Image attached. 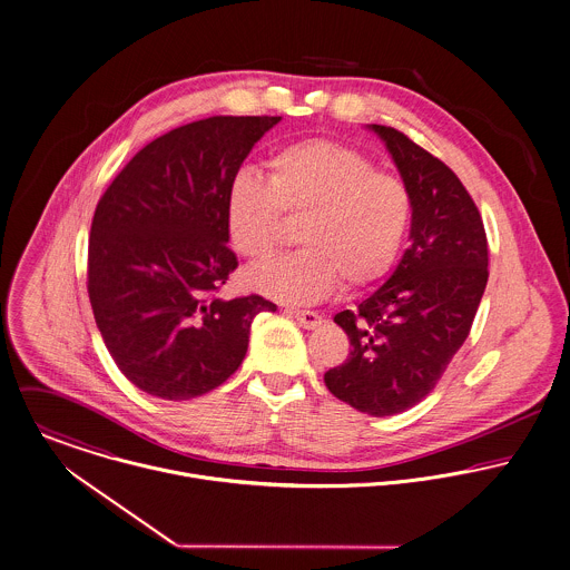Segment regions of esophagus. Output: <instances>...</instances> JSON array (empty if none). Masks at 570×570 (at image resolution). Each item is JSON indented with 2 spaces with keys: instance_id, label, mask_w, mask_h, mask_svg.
<instances>
[{
  "instance_id": "1",
  "label": "esophagus",
  "mask_w": 570,
  "mask_h": 570,
  "mask_svg": "<svg viewBox=\"0 0 570 570\" xmlns=\"http://www.w3.org/2000/svg\"><path fill=\"white\" fill-rule=\"evenodd\" d=\"M289 314L305 330H316V327L323 325V316L318 312H312V309H289Z\"/></svg>"
}]
</instances>
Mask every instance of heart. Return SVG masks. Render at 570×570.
Masks as SVG:
<instances>
[{
  "mask_svg": "<svg viewBox=\"0 0 570 570\" xmlns=\"http://www.w3.org/2000/svg\"><path fill=\"white\" fill-rule=\"evenodd\" d=\"M265 170V179L238 170L227 184L232 247L249 263H265L283 243V216L301 218L296 238L305 247L254 272L249 281L258 292L283 303H312L341 281L356 289L391 269L413 218V194L400 177L332 139L283 146Z\"/></svg>",
  "mask_w": 570,
  "mask_h": 570,
  "instance_id": "1",
  "label": "heart"
}]
</instances>
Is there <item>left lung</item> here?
<instances>
[{
  "mask_svg": "<svg viewBox=\"0 0 570 570\" xmlns=\"http://www.w3.org/2000/svg\"><path fill=\"white\" fill-rule=\"evenodd\" d=\"M413 194L411 245L389 281L334 316L350 356L327 389L370 415L426 397L466 341L489 281V243L471 194L438 157L391 126H372Z\"/></svg>",
  "mask_w": 570,
  "mask_h": 570,
  "instance_id": "obj_1",
  "label": "left lung"
}]
</instances>
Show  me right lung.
Returning <instances> with one entry per match:
<instances>
[{"instance_id": "obj_1", "label": "right lung", "mask_w": 570, "mask_h": 570, "mask_svg": "<svg viewBox=\"0 0 570 570\" xmlns=\"http://www.w3.org/2000/svg\"><path fill=\"white\" fill-rule=\"evenodd\" d=\"M281 117H207L141 148L97 203L88 296L119 372L166 400L198 397L243 363L252 321L276 305L220 301L238 267L225 190Z\"/></svg>"}]
</instances>
